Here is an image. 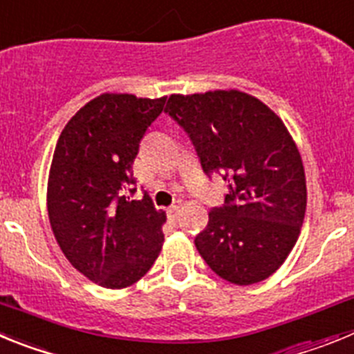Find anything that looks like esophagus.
I'll return each instance as SVG.
<instances>
[{
	"mask_svg": "<svg viewBox=\"0 0 354 354\" xmlns=\"http://www.w3.org/2000/svg\"><path fill=\"white\" fill-rule=\"evenodd\" d=\"M167 213H169L171 218H178V215H180V206L173 205L169 209H167Z\"/></svg>",
	"mask_w": 354,
	"mask_h": 354,
	"instance_id": "obj_1",
	"label": "esophagus"
}]
</instances>
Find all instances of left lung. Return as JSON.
Segmentation results:
<instances>
[{
	"label": "left lung",
	"instance_id": "8db88e82",
	"mask_svg": "<svg viewBox=\"0 0 354 354\" xmlns=\"http://www.w3.org/2000/svg\"><path fill=\"white\" fill-rule=\"evenodd\" d=\"M165 113L189 133L203 171L229 183L225 205L194 241L201 257L231 284L268 279L295 247L307 208L304 162L284 122L238 90L171 95Z\"/></svg>",
	"mask_w": 354,
	"mask_h": 354
}]
</instances>
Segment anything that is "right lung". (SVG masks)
<instances>
[{"label":"right lung","mask_w":354,"mask_h":354,"mask_svg":"<svg viewBox=\"0 0 354 354\" xmlns=\"http://www.w3.org/2000/svg\"><path fill=\"white\" fill-rule=\"evenodd\" d=\"M165 97L102 93L70 118L47 181L50 229L70 264L95 284L123 289L146 275L164 243L165 212L148 194L123 196L146 129Z\"/></svg>","instance_id":"add662e5"}]
</instances>
